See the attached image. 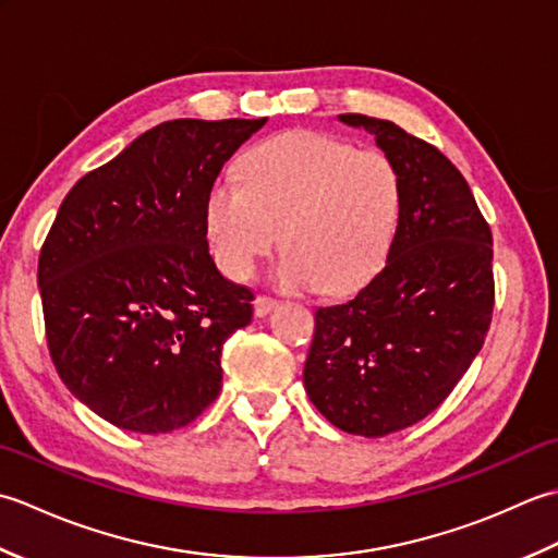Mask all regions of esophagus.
Wrapping results in <instances>:
<instances>
[{
  "mask_svg": "<svg viewBox=\"0 0 558 558\" xmlns=\"http://www.w3.org/2000/svg\"><path fill=\"white\" fill-rule=\"evenodd\" d=\"M278 302L272 298H266V294H258V298L254 300V314L256 316H266L268 312H272V306H276Z\"/></svg>",
  "mask_w": 558,
  "mask_h": 558,
  "instance_id": "esophagus-1",
  "label": "esophagus"
}]
</instances>
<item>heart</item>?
Segmentation results:
<instances>
[{"label": "heart", "instance_id": "1", "mask_svg": "<svg viewBox=\"0 0 558 558\" xmlns=\"http://www.w3.org/2000/svg\"><path fill=\"white\" fill-rule=\"evenodd\" d=\"M240 177H216L204 201L208 246L230 278L252 276L278 236L288 252L272 280L288 292L362 290L393 254L405 186L386 153L286 132L246 150Z\"/></svg>", "mask_w": 558, "mask_h": 558}]
</instances>
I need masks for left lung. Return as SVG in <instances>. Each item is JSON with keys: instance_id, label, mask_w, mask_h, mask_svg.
Instances as JSON below:
<instances>
[{"instance_id": "1", "label": "left lung", "mask_w": 558, "mask_h": 558, "mask_svg": "<svg viewBox=\"0 0 558 558\" xmlns=\"http://www.w3.org/2000/svg\"><path fill=\"white\" fill-rule=\"evenodd\" d=\"M398 165L405 206L384 270L345 304L316 310L304 388L357 436L417 424L480 354L494 312L492 230L441 150L388 120L338 114Z\"/></svg>"}]
</instances>
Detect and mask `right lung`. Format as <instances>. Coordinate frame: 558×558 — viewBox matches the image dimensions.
<instances>
[{
    "instance_id": "add662e5",
    "label": "right lung",
    "mask_w": 558,
    "mask_h": 558,
    "mask_svg": "<svg viewBox=\"0 0 558 558\" xmlns=\"http://www.w3.org/2000/svg\"><path fill=\"white\" fill-rule=\"evenodd\" d=\"M268 120H172L74 184L38 260L47 345L64 386L136 434L194 422L222 388V345L252 290L208 252L204 201Z\"/></svg>"
}]
</instances>
